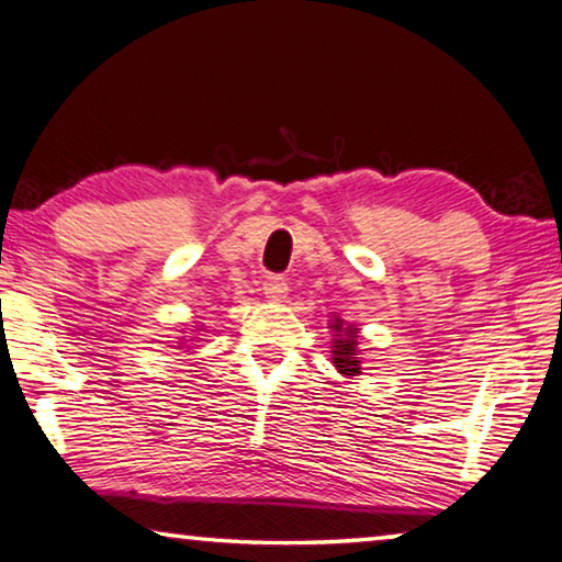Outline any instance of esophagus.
Returning <instances> with one entry per match:
<instances>
[{
	"mask_svg": "<svg viewBox=\"0 0 562 562\" xmlns=\"http://www.w3.org/2000/svg\"><path fill=\"white\" fill-rule=\"evenodd\" d=\"M262 290H265V297L282 300L288 295V282H284V278H280V274H270V278H265Z\"/></svg>",
	"mask_w": 562,
	"mask_h": 562,
	"instance_id": "obj_1",
	"label": "esophagus"
}]
</instances>
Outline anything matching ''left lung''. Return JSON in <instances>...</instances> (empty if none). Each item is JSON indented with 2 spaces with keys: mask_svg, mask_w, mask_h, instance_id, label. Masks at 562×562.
<instances>
[{
  "mask_svg": "<svg viewBox=\"0 0 562 562\" xmlns=\"http://www.w3.org/2000/svg\"><path fill=\"white\" fill-rule=\"evenodd\" d=\"M333 327V364L337 368L340 375L355 378L360 375V347H358V327L347 325L345 319L335 317V323L329 325Z\"/></svg>",
  "mask_w": 562,
  "mask_h": 562,
  "instance_id": "1",
  "label": "left lung"
}]
</instances>
